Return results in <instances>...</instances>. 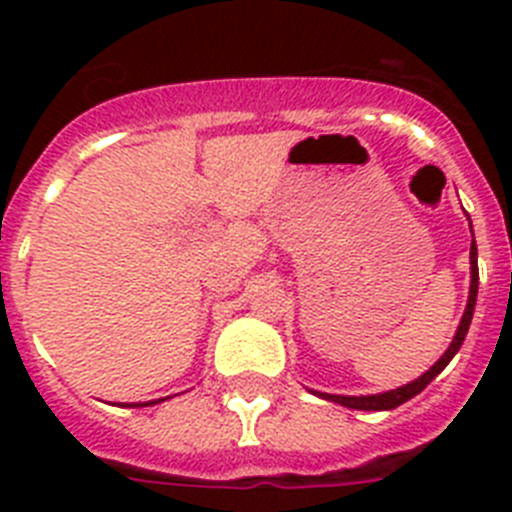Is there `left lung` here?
Instances as JSON below:
<instances>
[{
	"mask_svg": "<svg viewBox=\"0 0 512 512\" xmlns=\"http://www.w3.org/2000/svg\"><path fill=\"white\" fill-rule=\"evenodd\" d=\"M469 264H472V284H469V300H467V310H464V315H461V323L459 328H456V336L454 341H451V346L446 348V354L441 356V359L436 361V364L428 369V372L423 374V377H418L415 382L405 384V387H397V390H390V392H382V395H361V397H346V395H323L320 392V397H325V400L330 402H338V405H343V408H351V410H392L397 408V405H402V402H408L410 397H415L418 392H423L428 384L433 382V379L438 377V374L446 369V364H449L451 359L456 356V351L461 348V343H464V338H467V330H469V323H472V315H474V305H477V287H479V269H477V243H474V235H472V248H469Z\"/></svg>",
	"mask_w": 512,
	"mask_h": 512,
	"instance_id": "left-lung-1",
	"label": "left lung"
}]
</instances>
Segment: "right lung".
I'll return each mask as SVG.
<instances>
[{"label": "right lung", "instance_id": "obj_1", "mask_svg": "<svg viewBox=\"0 0 512 512\" xmlns=\"http://www.w3.org/2000/svg\"><path fill=\"white\" fill-rule=\"evenodd\" d=\"M156 402H161V400H151V402H140V405H135V408H143V405H156Z\"/></svg>", "mask_w": 512, "mask_h": 512}]
</instances>
